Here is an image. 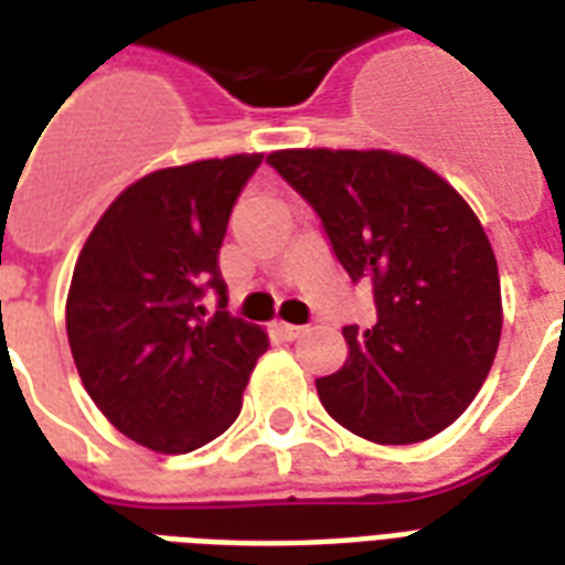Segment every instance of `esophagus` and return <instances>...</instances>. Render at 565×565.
Listing matches in <instances>:
<instances>
[{
  "instance_id": "1",
  "label": "esophagus",
  "mask_w": 565,
  "mask_h": 565,
  "mask_svg": "<svg viewBox=\"0 0 565 565\" xmlns=\"http://www.w3.org/2000/svg\"><path fill=\"white\" fill-rule=\"evenodd\" d=\"M275 332L284 338V341H296V338L302 335L305 326H294V323H275Z\"/></svg>"
}]
</instances>
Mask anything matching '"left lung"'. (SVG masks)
<instances>
[{"label":"left lung","instance_id":"obj_1","mask_svg":"<svg viewBox=\"0 0 565 565\" xmlns=\"http://www.w3.org/2000/svg\"><path fill=\"white\" fill-rule=\"evenodd\" d=\"M315 209L377 323L344 326V367L317 380L326 413L371 443L428 440L488 377L503 329L500 275L473 209L449 182L383 149H281L266 158Z\"/></svg>","mask_w":565,"mask_h":565}]
</instances>
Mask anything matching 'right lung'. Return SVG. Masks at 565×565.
Instances as JSON below:
<instances>
[{"label":"right lung","instance_id":"obj_1","mask_svg":"<svg viewBox=\"0 0 565 565\" xmlns=\"http://www.w3.org/2000/svg\"><path fill=\"white\" fill-rule=\"evenodd\" d=\"M263 154L154 170L113 200L83 245L65 326L89 398L116 431L194 452L236 422L266 332L230 317L218 250ZM215 292L209 312L202 296Z\"/></svg>","mask_w":565,"mask_h":565}]
</instances>
